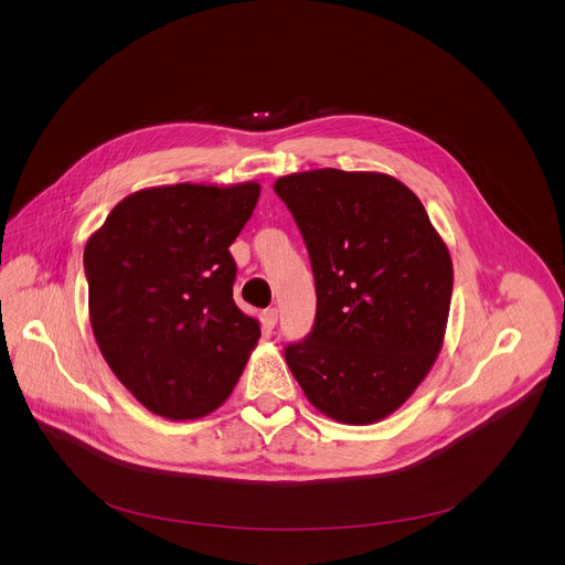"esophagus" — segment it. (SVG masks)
Returning a JSON list of instances; mask_svg holds the SVG:
<instances>
[{
  "label": "esophagus",
  "instance_id": "obj_1",
  "mask_svg": "<svg viewBox=\"0 0 565 565\" xmlns=\"http://www.w3.org/2000/svg\"><path fill=\"white\" fill-rule=\"evenodd\" d=\"M264 321L266 324L273 329V327H277V321H279V310L277 308H266L264 310Z\"/></svg>",
  "mask_w": 565,
  "mask_h": 565
}]
</instances>
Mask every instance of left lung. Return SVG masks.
<instances>
[{
  "instance_id": "obj_1",
  "label": "left lung",
  "mask_w": 565,
  "mask_h": 565,
  "mask_svg": "<svg viewBox=\"0 0 565 565\" xmlns=\"http://www.w3.org/2000/svg\"><path fill=\"white\" fill-rule=\"evenodd\" d=\"M308 248L317 315L286 347L310 405L344 425L399 409L445 340L454 266L420 199L380 172L310 170L277 179Z\"/></svg>"
}]
</instances>
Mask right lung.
Instances as JSON below:
<instances>
[{
  "label": "right lung",
  "mask_w": 565,
  "mask_h": 565,
  "mask_svg": "<svg viewBox=\"0 0 565 565\" xmlns=\"http://www.w3.org/2000/svg\"><path fill=\"white\" fill-rule=\"evenodd\" d=\"M255 181L177 183L125 196L89 236V319L103 358L151 414L196 420L230 397L262 335L232 299L230 246Z\"/></svg>",
  "instance_id": "right-lung-1"
}]
</instances>
